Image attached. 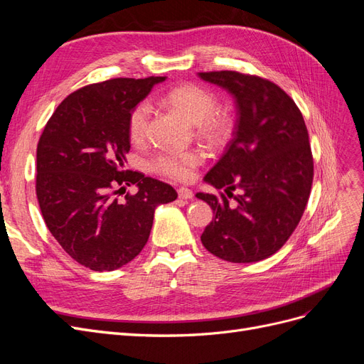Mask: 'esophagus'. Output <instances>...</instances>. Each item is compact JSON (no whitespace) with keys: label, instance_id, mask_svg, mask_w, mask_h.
Instances as JSON below:
<instances>
[{"label":"esophagus","instance_id":"1","mask_svg":"<svg viewBox=\"0 0 364 364\" xmlns=\"http://www.w3.org/2000/svg\"><path fill=\"white\" fill-rule=\"evenodd\" d=\"M178 196H179V199H185V200H188V199H193V191L190 190V188H185V186H181V188L178 190Z\"/></svg>","mask_w":364,"mask_h":364}]
</instances>
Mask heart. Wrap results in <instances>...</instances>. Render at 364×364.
Returning <instances> with one entry per match:
<instances>
[{"label": "heart", "mask_w": 364, "mask_h": 364, "mask_svg": "<svg viewBox=\"0 0 364 364\" xmlns=\"http://www.w3.org/2000/svg\"><path fill=\"white\" fill-rule=\"evenodd\" d=\"M162 102L171 111L188 119L191 124H197L199 135L209 144H223L232 132V119L226 112L218 111L217 97L199 85L185 83L174 86L162 97ZM149 119L150 107L147 103L138 105L129 115V136L136 144L147 136ZM202 162V151L193 149L185 151H162L153 159L151 165L155 171L170 179L188 181L194 168L199 167Z\"/></svg>", "instance_id": "heart-1"}]
</instances>
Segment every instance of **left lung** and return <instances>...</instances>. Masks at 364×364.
Listing matches in <instances>:
<instances>
[{
    "instance_id": "obj_1",
    "label": "left lung",
    "mask_w": 364,
    "mask_h": 364,
    "mask_svg": "<svg viewBox=\"0 0 364 364\" xmlns=\"http://www.w3.org/2000/svg\"><path fill=\"white\" fill-rule=\"evenodd\" d=\"M199 77L232 94L238 115L225 155L205 176L228 196L196 194L215 215L200 240L225 261H261L290 238L310 197L314 165L304 117L287 92L262 77L237 71Z\"/></svg>"
}]
</instances>
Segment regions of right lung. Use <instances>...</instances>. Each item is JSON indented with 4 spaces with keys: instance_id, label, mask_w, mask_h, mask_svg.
<instances>
[{
    "instance_id": "add662e5",
    "label": "right lung",
    "mask_w": 364,
    "mask_h": 364,
    "mask_svg": "<svg viewBox=\"0 0 364 364\" xmlns=\"http://www.w3.org/2000/svg\"><path fill=\"white\" fill-rule=\"evenodd\" d=\"M165 77L111 79L80 87L56 107L36 150V196L62 249L82 266L111 272L146 246L158 205L178 199L171 185L124 171L129 115ZM139 191L118 200L125 186Z\"/></svg>"
}]
</instances>
